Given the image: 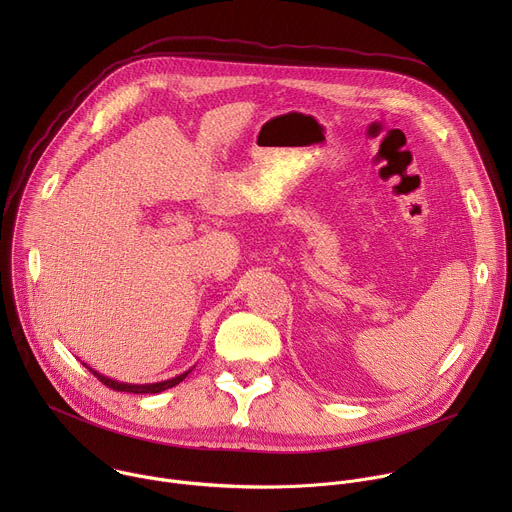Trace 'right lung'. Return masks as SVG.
Listing matches in <instances>:
<instances>
[{
    "instance_id": "right-lung-1",
    "label": "right lung",
    "mask_w": 512,
    "mask_h": 512,
    "mask_svg": "<svg viewBox=\"0 0 512 512\" xmlns=\"http://www.w3.org/2000/svg\"><path fill=\"white\" fill-rule=\"evenodd\" d=\"M85 364V362H83ZM87 367V364H85ZM89 369V367H87ZM103 385H107L109 389H113V391H123V393H135V395H139V393H162V391H166V389H170V387H176L178 383H182L186 377H188V373L192 371H186V373H182V375H178V377H174V379H168V381H162V383H152V385H129V383H119V381H113V379H109V377H105V375H99L97 371H93V369H89Z\"/></svg>"
}]
</instances>
